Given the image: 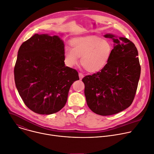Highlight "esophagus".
I'll use <instances>...</instances> for the list:
<instances>
[{
  "label": "esophagus",
  "instance_id": "1",
  "mask_svg": "<svg viewBox=\"0 0 154 154\" xmlns=\"http://www.w3.org/2000/svg\"><path fill=\"white\" fill-rule=\"evenodd\" d=\"M79 77L80 79H82L83 78V77H84V75L82 73H79Z\"/></svg>",
  "mask_w": 154,
  "mask_h": 154
}]
</instances>
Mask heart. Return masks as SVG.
<instances>
[{
  "label": "heart",
  "mask_w": 154,
  "mask_h": 154,
  "mask_svg": "<svg viewBox=\"0 0 154 154\" xmlns=\"http://www.w3.org/2000/svg\"><path fill=\"white\" fill-rule=\"evenodd\" d=\"M71 49L64 51L65 60L69 66L81 64L89 73H97L103 69L108 63L112 51L109 41L97 36L76 38L70 42Z\"/></svg>",
  "instance_id": "b5f03b06"
}]
</instances>
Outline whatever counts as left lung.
<instances>
[{"label": "left lung", "mask_w": 154, "mask_h": 154, "mask_svg": "<svg viewBox=\"0 0 154 154\" xmlns=\"http://www.w3.org/2000/svg\"><path fill=\"white\" fill-rule=\"evenodd\" d=\"M114 44L111 58L101 71L82 78L89 108L95 114L109 116L128 108L134 100L141 73L138 53L125 37L106 34Z\"/></svg>", "instance_id": "8db88e82"}]
</instances>
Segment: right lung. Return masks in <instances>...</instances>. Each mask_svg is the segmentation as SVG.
I'll return each mask as SVG.
<instances>
[{"label": "right lung", "mask_w": 154, "mask_h": 154, "mask_svg": "<svg viewBox=\"0 0 154 154\" xmlns=\"http://www.w3.org/2000/svg\"><path fill=\"white\" fill-rule=\"evenodd\" d=\"M64 43L57 35L35 34L20 46L14 68L16 87L34 112L51 114L66 104L78 72L65 65Z\"/></svg>", "instance_id": "1"}]
</instances>
